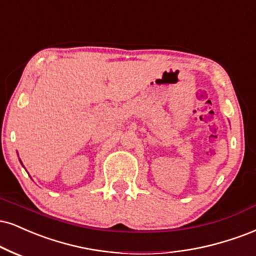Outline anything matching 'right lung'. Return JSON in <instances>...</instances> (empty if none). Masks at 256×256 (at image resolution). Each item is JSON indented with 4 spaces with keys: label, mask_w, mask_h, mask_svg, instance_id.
Returning <instances> with one entry per match:
<instances>
[{
    "label": "right lung",
    "mask_w": 256,
    "mask_h": 256,
    "mask_svg": "<svg viewBox=\"0 0 256 256\" xmlns=\"http://www.w3.org/2000/svg\"><path fill=\"white\" fill-rule=\"evenodd\" d=\"M20 162H21V161H20ZM21 164H22V163H21Z\"/></svg>",
    "instance_id": "obj_1"
}]
</instances>
